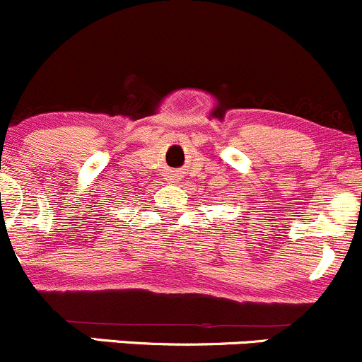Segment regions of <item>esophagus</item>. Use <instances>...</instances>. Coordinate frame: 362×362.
I'll use <instances>...</instances> for the list:
<instances>
[{"label":"esophagus","instance_id":"1","mask_svg":"<svg viewBox=\"0 0 362 362\" xmlns=\"http://www.w3.org/2000/svg\"><path fill=\"white\" fill-rule=\"evenodd\" d=\"M170 180H173V178H170Z\"/></svg>","mask_w":362,"mask_h":362}]
</instances>
